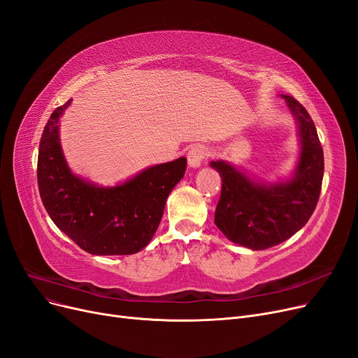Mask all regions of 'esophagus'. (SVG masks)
<instances>
[{
  "instance_id": "esophagus-1",
  "label": "esophagus",
  "mask_w": 358,
  "mask_h": 358,
  "mask_svg": "<svg viewBox=\"0 0 358 358\" xmlns=\"http://www.w3.org/2000/svg\"><path fill=\"white\" fill-rule=\"evenodd\" d=\"M206 157H208L206 148L201 146V145H196V146H193V148L189 150V153H187L189 165H190L192 168H199Z\"/></svg>"
}]
</instances>
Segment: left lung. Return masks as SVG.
I'll list each match as a JSON object with an SVG mask.
<instances>
[{"label": "left lung", "mask_w": 358, "mask_h": 358, "mask_svg": "<svg viewBox=\"0 0 358 358\" xmlns=\"http://www.w3.org/2000/svg\"><path fill=\"white\" fill-rule=\"evenodd\" d=\"M299 126L300 157L289 180L262 182L227 161L210 166L222 178L215 224L232 243L265 250L292 237L315 212L323 180V149L306 108L282 95Z\"/></svg>", "instance_id": "left-lung-1"}]
</instances>
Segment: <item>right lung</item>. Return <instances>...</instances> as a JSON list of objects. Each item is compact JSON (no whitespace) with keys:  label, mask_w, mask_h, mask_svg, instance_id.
Segmentation results:
<instances>
[{"label":"right lung","mask_w":358,"mask_h":358,"mask_svg":"<svg viewBox=\"0 0 358 358\" xmlns=\"http://www.w3.org/2000/svg\"><path fill=\"white\" fill-rule=\"evenodd\" d=\"M67 101L51 114L38 155L42 203L54 224L85 252L96 256L134 255L145 248L162 220L169 193L184 177V157L153 165L114 187H99L67 165L59 143V118Z\"/></svg>","instance_id":"1"}]
</instances>
